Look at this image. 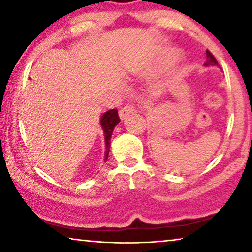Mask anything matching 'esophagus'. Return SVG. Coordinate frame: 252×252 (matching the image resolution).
<instances>
[{"label":"esophagus","mask_w":252,"mask_h":252,"mask_svg":"<svg viewBox=\"0 0 252 252\" xmlns=\"http://www.w3.org/2000/svg\"><path fill=\"white\" fill-rule=\"evenodd\" d=\"M133 106L132 105H126L125 108H122L120 111H119V117H120L121 120H125L126 117H129L131 113H133Z\"/></svg>","instance_id":"1"}]
</instances>
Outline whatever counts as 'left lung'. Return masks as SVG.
Returning a JSON list of instances; mask_svg holds the SVG:
<instances>
[{
	"label": "left lung",
	"instance_id": "1",
	"mask_svg": "<svg viewBox=\"0 0 252 252\" xmlns=\"http://www.w3.org/2000/svg\"><path fill=\"white\" fill-rule=\"evenodd\" d=\"M206 54H207V61L204 63V66H219L218 61H217L216 58L211 54L210 51L207 50Z\"/></svg>",
	"mask_w": 252,
	"mask_h": 252
}]
</instances>
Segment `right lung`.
<instances>
[{
    "instance_id": "1",
    "label": "right lung",
    "mask_w": 252,
    "mask_h": 252,
    "mask_svg": "<svg viewBox=\"0 0 252 252\" xmlns=\"http://www.w3.org/2000/svg\"><path fill=\"white\" fill-rule=\"evenodd\" d=\"M119 122H120V119H119L117 109L106 111V112L102 114V117L100 118V125L102 126V130H103L104 143H105L104 162L108 160V156L110 151V141H111V136H112L113 129L116 127V126Z\"/></svg>"
}]
</instances>
